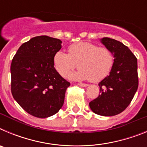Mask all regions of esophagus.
Segmentation results:
<instances>
[{"label":"esophagus","instance_id":"1","mask_svg":"<svg viewBox=\"0 0 147 147\" xmlns=\"http://www.w3.org/2000/svg\"><path fill=\"white\" fill-rule=\"evenodd\" d=\"M78 85H80L81 87H88V84H85V83H79Z\"/></svg>","mask_w":147,"mask_h":147}]
</instances>
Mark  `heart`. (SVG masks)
<instances>
[{
  "mask_svg": "<svg viewBox=\"0 0 147 147\" xmlns=\"http://www.w3.org/2000/svg\"><path fill=\"white\" fill-rule=\"evenodd\" d=\"M69 54L58 51L54 57V66L62 77H66L78 66L80 70L70 76L73 80L96 82L105 79L112 70L114 57L106 47L89 42H80L68 47Z\"/></svg>",
  "mask_w": 147,
  "mask_h": 147,
  "instance_id": "obj_1",
  "label": "heart"
}]
</instances>
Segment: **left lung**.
Wrapping results in <instances>:
<instances>
[{
	"label": "left lung",
	"instance_id": "left-lung-1",
	"mask_svg": "<svg viewBox=\"0 0 147 147\" xmlns=\"http://www.w3.org/2000/svg\"><path fill=\"white\" fill-rule=\"evenodd\" d=\"M101 42L112 51L114 63L110 74L99 82L100 95L89 103L93 113L112 116L130 104L138 87L137 58L122 42L104 37Z\"/></svg>",
	"mask_w": 147,
	"mask_h": 147
}]
</instances>
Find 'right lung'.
Here are the masks:
<instances>
[{"label": "right lung", "instance_id": "obj_1", "mask_svg": "<svg viewBox=\"0 0 147 147\" xmlns=\"http://www.w3.org/2000/svg\"><path fill=\"white\" fill-rule=\"evenodd\" d=\"M62 41L45 35L24 42L11 64V91L23 110L34 117L48 118L62 107L70 82L56 71L54 57Z\"/></svg>", "mask_w": 147, "mask_h": 147}]
</instances>
